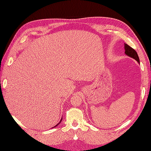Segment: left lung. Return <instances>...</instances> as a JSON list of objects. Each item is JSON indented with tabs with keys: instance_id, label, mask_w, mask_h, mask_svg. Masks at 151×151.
I'll list each match as a JSON object with an SVG mask.
<instances>
[{
	"instance_id": "left-lung-1",
	"label": "left lung",
	"mask_w": 151,
	"mask_h": 151,
	"mask_svg": "<svg viewBox=\"0 0 151 151\" xmlns=\"http://www.w3.org/2000/svg\"><path fill=\"white\" fill-rule=\"evenodd\" d=\"M125 53L127 55L134 58L135 60H136L139 63H140L139 58V56L137 55V53L136 52V51L134 49H133L132 47H130L129 45H128L127 43H125Z\"/></svg>"
}]
</instances>
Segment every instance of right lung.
Listing matches in <instances>:
<instances>
[{
	"label": "right lung",
	"instance_id": "1",
	"mask_svg": "<svg viewBox=\"0 0 151 151\" xmlns=\"http://www.w3.org/2000/svg\"><path fill=\"white\" fill-rule=\"evenodd\" d=\"M61 121H62V120H60V122H59V123H58V124H57V125H56V126H57V125H59V123H60V122H61ZM56 126H55V127H56Z\"/></svg>",
	"mask_w": 151,
	"mask_h": 151
}]
</instances>
